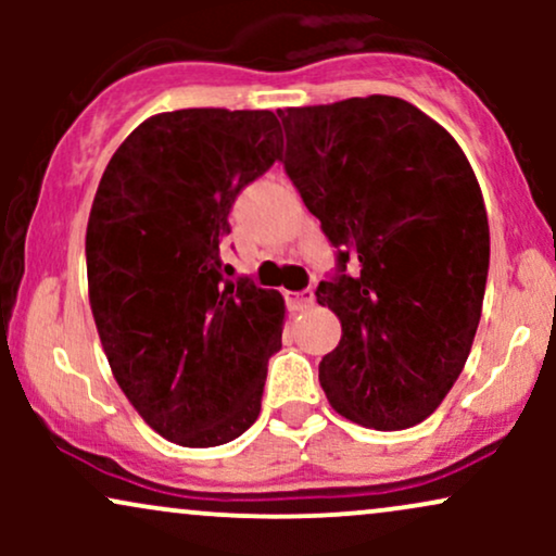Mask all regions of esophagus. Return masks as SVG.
I'll return each instance as SVG.
<instances>
[{
  "label": "esophagus",
  "instance_id": "34e87169",
  "mask_svg": "<svg viewBox=\"0 0 556 556\" xmlns=\"http://www.w3.org/2000/svg\"><path fill=\"white\" fill-rule=\"evenodd\" d=\"M287 303L292 305L295 311H305L314 305V290H300V292H287Z\"/></svg>",
  "mask_w": 556,
  "mask_h": 556
}]
</instances>
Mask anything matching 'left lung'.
I'll return each mask as SVG.
<instances>
[{
  "label": "left lung",
  "mask_w": 556,
  "mask_h": 556,
  "mask_svg": "<svg viewBox=\"0 0 556 556\" xmlns=\"http://www.w3.org/2000/svg\"><path fill=\"white\" fill-rule=\"evenodd\" d=\"M277 114L287 177L337 248L316 298L342 340L318 381L340 416L410 429L442 405L481 321L489 219L473 169L442 125L394 96Z\"/></svg>",
  "instance_id": "8db88e82"
}]
</instances>
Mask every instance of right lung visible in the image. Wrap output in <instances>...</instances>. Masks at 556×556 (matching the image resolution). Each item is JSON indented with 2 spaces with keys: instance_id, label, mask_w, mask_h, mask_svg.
<instances>
[{
  "instance_id": "obj_1",
  "label": "right lung",
  "mask_w": 556,
  "mask_h": 556,
  "mask_svg": "<svg viewBox=\"0 0 556 556\" xmlns=\"http://www.w3.org/2000/svg\"><path fill=\"white\" fill-rule=\"evenodd\" d=\"M269 110H177L114 151L86 229L88 298L114 379L180 446H219L261 413L285 298L222 264L227 216L279 159Z\"/></svg>"
}]
</instances>
